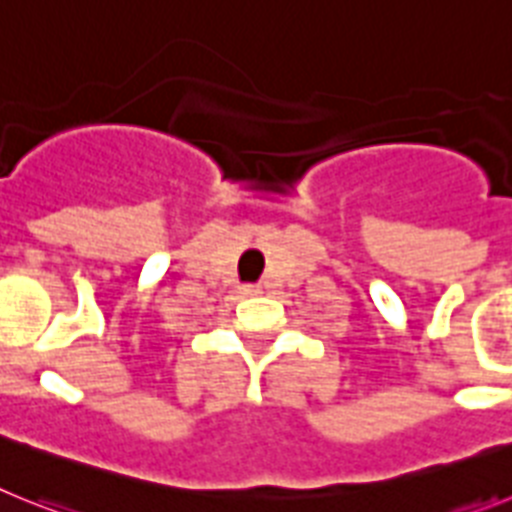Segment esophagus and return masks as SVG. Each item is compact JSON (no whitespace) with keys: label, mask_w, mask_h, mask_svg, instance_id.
<instances>
[{"label":"esophagus","mask_w":512,"mask_h":512,"mask_svg":"<svg viewBox=\"0 0 512 512\" xmlns=\"http://www.w3.org/2000/svg\"><path fill=\"white\" fill-rule=\"evenodd\" d=\"M239 293L242 296H257V293H262V288L257 283H247V286H239Z\"/></svg>","instance_id":"esophagus-1"}]
</instances>
